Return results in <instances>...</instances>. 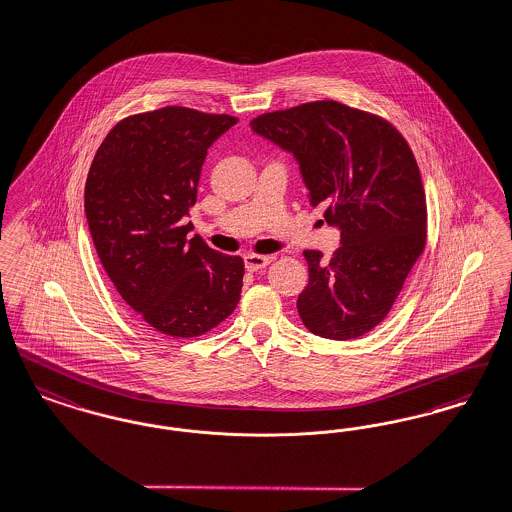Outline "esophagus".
Wrapping results in <instances>:
<instances>
[{
  "instance_id": "1",
  "label": "esophagus",
  "mask_w": 512,
  "mask_h": 512,
  "mask_svg": "<svg viewBox=\"0 0 512 512\" xmlns=\"http://www.w3.org/2000/svg\"><path fill=\"white\" fill-rule=\"evenodd\" d=\"M273 256H256V254H248L244 256V268L248 271H258V269L266 268L271 264Z\"/></svg>"
}]
</instances>
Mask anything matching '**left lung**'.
<instances>
[{
	"label": "left lung",
	"mask_w": 512,
	"mask_h": 512,
	"mask_svg": "<svg viewBox=\"0 0 512 512\" xmlns=\"http://www.w3.org/2000/svg\"><path fill=\"white\" fill-rule=\"evenodd\" d=\"M250 127L293 154L310 206L341 233L329 262L304 250L298 316L325 339L372 331L426 244V194L412 150L391 123L331 100L264 113Z\"/></svg>",
	"instance_id": "1"
}]
</instances>
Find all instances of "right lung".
Listing matches in <instances>:
<instances>
[{
  "label": "right lung",
  "mask_w": 512,
  "mask_h": 512,
  "mask_svg": "<svg viewBox=\"0 0 512 512\" xmlns=\"http://www.w3.org/2000/svg\"><path fill=\"white\" fill-rule=\"evenodd\" d=\"M235 123L179 106L133 115L88 171L84 214L100 262L121 298L169 337L214 329L241 298L243 258L187 239L208 148Z\"/></svg>",
  "instance_id": "right-lung-1"
}]
</instances>
